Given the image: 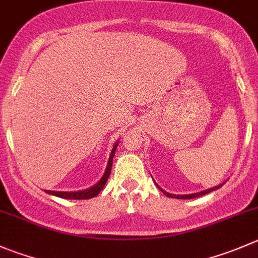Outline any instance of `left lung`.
Instances as JSON below:
<instances>
[{"label":"left lung","mask_w":258,"mask_h":258,"mask_svg":"<svg viewBox=\"0 0 258 258\" xmlns=\"http://www.w3.org/2000/svg\"><path fill=\"white\" fill-rule=\"evenodd\" d=\"M221 186H222V184L219 185V186H214V187H212V189L204 190V191H201V192H196V194H187V196H175V194H170V192H166V191H165V190H162L161 187H160V186H157V187H159V189L161 190L162 192H164L165 196H166V197H169V198H176V199H192V198H198V197H202V196H204V194H208V192L213 191V190H217V189H219V187H221Z\"/></svg>","instance_id":"1"}]
</instances>
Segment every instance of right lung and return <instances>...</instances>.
Masks as SVG:
<instances>
[{"label":"right lung","instance_id":"1","mask_svg":"<svg viewBox=\"0 0 258 258\" xmlns=\"http://www.w3.org/2000/svg\"><path fill=\"white\" fill-rule=\"evenodd\" d=\"M117 145H118V142H116V145H114L113 149H112L106 172H104L102 179L99 180L96 185H93V186L89 187V189L79 190V191H54V190H45V191H46L47 194H51V196L59 197V198H62V199H91V198H94L96 196H98L99 192H101V190L104 187V185H106L107 180H108L109 177V174H111L112 161H113V156H114V152H116Z\"/></svg>","mask_w":258,"mask_h":258}]
</instances>
